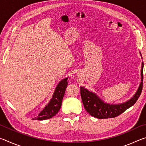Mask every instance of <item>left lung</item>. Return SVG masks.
<instances>
[{"mask_svg": "<svg viewBox=\"0 0 146 146\" xmlns=\"http://www.w3.org/2000/svg\"><path fill=\"white\" fill-rule=\"evenodd\" d=\"M143 67L141 69V80L138 90L133 97L129 100L120 104H109L103 102L95 93L90 92L84 88L80 87V95L83 105L86 111L92 117L97 118H115L131 107L137 102L142 93L143 87Z\"/></svg>", "mask_w": 146, "mask_h": 146, "instance_id": "1", "label": "left lung"}]
</instances>
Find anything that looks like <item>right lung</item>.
Returning <instances> with one entry per match:
<instances>
[{
	"mask_svg": "<svg viewBox=\"0 0 146 146\" xmlns=\"http://www.w3.org/2000/svg\"><path fill=\"white\" fill-rule=\"evenodd\" d=\"M68 78L63 79L59 82L54 92L53 97L50 102L47 105L44 110L39 113L37 117L33 118V120H42L52 118L55 116L60 110L62 101L66 89L68 86Z\"/></svg>",
	"mask_w": 146,
	"mask_h": 146,
	"instance_id": "right-lung-1",
	"label": "right lung"
}]
</instances>
